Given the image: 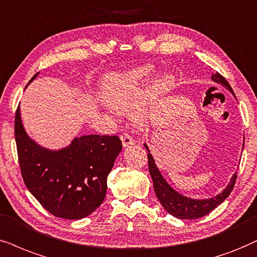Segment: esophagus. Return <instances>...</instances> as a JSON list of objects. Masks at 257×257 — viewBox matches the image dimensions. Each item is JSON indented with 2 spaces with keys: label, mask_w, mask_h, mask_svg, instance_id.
<instances>
[{
  "label": "esophagus",
  "mask_w": 257,
  "mask_h": 257,
  "mask_svg": "<svg viewBox=\"0 0 257 257\" xmlns=\"http://www.w3.org/2000/svg\"><path fill=\"white\" fill-rule=\"evenodd\" d=\"M121 140H122V145H123V147H129V146H132V145H135V140L132 138L131 135H128V134H122V136H121Z\"/></svg>",
  "instance_id": "esophagus-1"
}]
</instances>
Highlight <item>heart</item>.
<instances>
[{"instance_id":"b5f03b06","label":"heart","mask_w":257,"mask_h":257,"mask_svg":"<svg viewBox=\"0 0 257 257\" xmlns=\"http://www.w3.org/2000/svg\"><path fill=\"white\" fill-rule=\"evenodd\" d=\"M157 73L152 65H140L133 69L110 73L103 82L102 98L109 108L118 112L133 109L136 122L147 121L149 105L167 95L174 87V77L170 73Z\"/></svg>"}]
</instances>
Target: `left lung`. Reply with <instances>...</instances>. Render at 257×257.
Masks as SVG:
<instances>
[{"mask_svg":"<svg viewBox=\"0 0 257 257\" xmlns=\"http://www.w3.org/2000/svg\"><path fill=\"white\" fill-rule=\"evenodd\" d=\"M211 79L217 84L225 87L226 90L230 91L233 96V91L230 86V84L226 82V79L222 74L216 72L211 77ZM244 146V142H243ZM146 149L148 151V167H149V173L153 179V185H154V191L157 194V198L160 201V204L164 206V209L167 211L168 213L172 216L177 217L179 219H197L201 218V217L206 216L207 213H210L211 211L215 210L219 204H222L226 198L229 197V194L231 193L233 186H235L237 173H235L230 179L229 184L226 185V187L224 188L222 192L217 194L215 197L205 198V199H194V198H188L186 196L175 191L170 184L165 180V178L162 177L161 172L159 171V168L155 164L154 158L151 154L148 146L145 144Z\"/></svg>","mask_w":257,"mask_h":257,"instance_id":"obj_1","label":"left lung"}]
</instances>
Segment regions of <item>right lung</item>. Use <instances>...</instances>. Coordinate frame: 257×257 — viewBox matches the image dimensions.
Wrapping results in <instances>:
<instances>
[{
	"mask_svg": "<svg viewBox=\"0 0 257 257\" xmlns=\"http://www.w3.org/2000/svg\"><path fill=\"white\" fill-rule=\"evenodd\" d=\"M39 76L35 73L29 85ZM15 141L26 186L53 216L82 219L104 200L106 178L122 151L117 136L83 135L60 149H48L29 138L15 113Z\"/></svg>",
	"mask_w": 257,
	"mask_h": 257,
	"instance_id": "obj_1",
	"label": "right lung"
}]
</instances>
